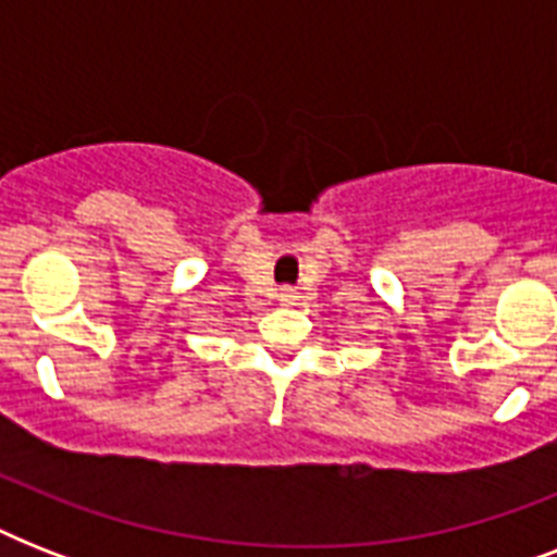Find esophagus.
<instances>
[{
  "label": "esophagus",
  "instance_id": "esophagus-1",
  "mask_svg": "<svg viewBox=\"0 0 557 557\" xmlns=\"http://www.w3.org/2000/svg\"><path fill=\"white\" fill-rule=\"evenodd\" d=\"M277 297H280V304H283V306H292L297 300V292H295V288H280Z\"/></svg>",
  "mask_w": 557,
  "mask_h": 557
}]
</instances>
